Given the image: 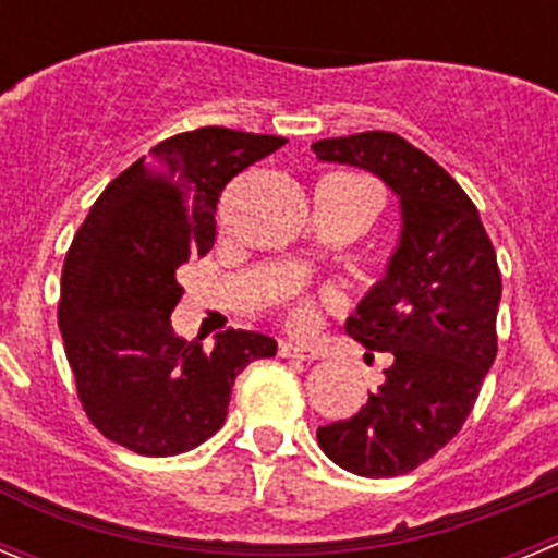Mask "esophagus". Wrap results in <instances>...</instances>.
Here are the masks:
<instances>
[{
	"label": "esophagus",
	"instance_id": "1",
	"mask_svg": "<svg viewBox=\"0 0 558 558\" xmlns=\"http://www.w3.org/2000/svg\"><path fill=\"white\" fill-rule=\"evenodd\" d=\"M279 354H282V357L304 360V363L318 360V352H315L313 347H299V343H290V340H282V343H279Z\"/></svg>",
	"mask_w": 558,
	"mask_h": 558
}]
</instances>
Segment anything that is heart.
<instances>
[{"instance_id": "b5f03b06", "label": "heart", "mask_w": 558, "mask_h": 558, "mask_svg": "<svg viewBox=\"0 0 558 558\" xmlns=\"http://www.w3.org/2000/svg\"><path fill=\"white\" fill-rule=\"evenodd\" d=\"M315 315V304L310 295H302V293H290L288 299V318L293 327H310V322H313Z\"/></svg>"}]
</instances>
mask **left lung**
<instances>
[{
    "instance_id": "left-lung-1",
    "label": "left lung",
    "mask_w": 558,
    "mask_h": 558,
    "mask_svg": "<svg viewBox=\"0 0 558 558\" xmlns=\"http://www.w3.org/2000/svg\"><path fill=\"white\" fill-rule=\"evenodd\" d=\"M313 150L374 172L402 204L386 279L347 322L363 347L391 354L386 383L354 416L318 427V445L354 475H405L458 436L495 363V245L458 181L397 133L335 136Z\"/></svg>"
}]
</instances>
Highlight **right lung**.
Here are the masks:
<instances>
[{"label": "right lung", "instance_id": "1", "mask_svg": "<svg viewBox=\"0 0 558 558\" xmlns=\"http://www.w3.org/2000/svg\"><path fill=\"white\" fill-rule=\"evenodd\" d=\"M284 136L206 125L175 133L102 190L61 274L63 349L77 399L106 438L140 456H179L223 427L234 377L276 340L226 329L206 352L172 332L175 270L215 245L220 192Z\"/></svg>", "mask_w": 558, "mask_h": 558}]
</instances>
